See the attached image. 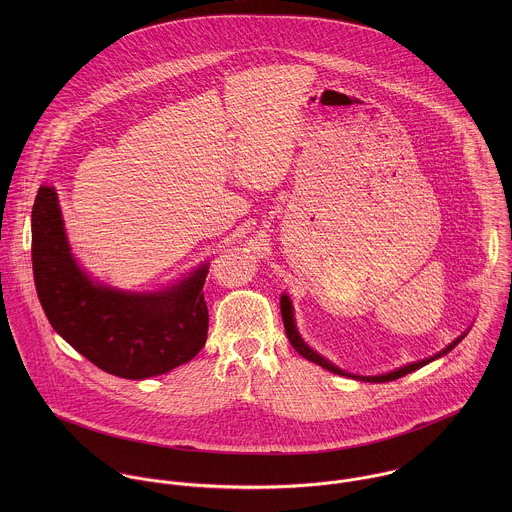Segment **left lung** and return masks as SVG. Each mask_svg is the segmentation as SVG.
Instances as JSON below:
<instances>
[{
  "mask_svg": "<svg viewBox=\"0 0 512 512\" xmlns=\"http://www.w3.org/2000/svg\"><path fill=\"white\" fill-rule=\"evenodd\" d=\"M280 309H282V319H284L286 335H288V339H290L293 349H295L303 359H307V361H311V363H315V365H319L321 368L329 370V372H335V374H341V376H349V378H355V380H363V382H390V380L402 378V376H406V374H410V372H414V370H418V368H422V366L430 365L432 361H436L439 357L447 355V353H449L451 349H455V347L461 343V339L467 335V331H465V333H463V335H459L455 341H451L445 349H441V351L436 353L434 357H428V359H424V361H416V363L400 366V368H396V370H390V372H384V374H376V376H363V374L347 372V370H343V368H339V366L329 363L325 357H321L317 351H313V349H311V347L301 339V335H299V331H297V327H295L292 299L288 297V293H282Z\"/></svg>",
  "mask_w": 512,
  "mask_h": 512,
  "instance_id": "1",
  "label": "left lung"
}]
</instances>
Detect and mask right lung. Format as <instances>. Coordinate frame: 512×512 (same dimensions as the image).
<instances>
[{
	"mask_svg": "<svg viewBox=\"0 0 512 512\" xmlns=\"http://www.w3.org/2000/svg\"><path fill=\"white\" fill-rule=\"evenodd\" d=\"M31 260L49 323L104 372L144 380L189 363L205 347L209 262L159 292L98 284L76 264L57 191L47 185L31 213Z\"/></svg>",
	"mask_w": 512,
	"mask_h": 512,
	"instance_id": "add662e5",
	"label": "right lung"
}]
</instances>
